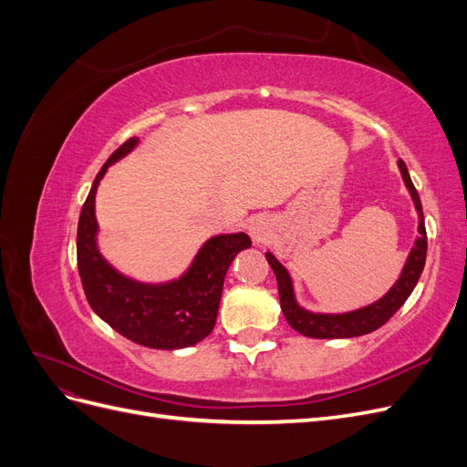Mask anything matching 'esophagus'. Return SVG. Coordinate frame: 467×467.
<instances>
[{"mask_svg":"<svg viewBox=\"0 0 467 467\" xmlns=\"http://www.w3.org/2000/svg\"><path fill=\"white\" fill-rule=\"evenodd\" d=\"M247 230H249V235H251V239L255 244H263L265 239L271 235V225H268V222L265 218H261V216L251 218Z\"/></svg>","mask_w":467,"mask_h":467,"instance_id":"1","label":"esophagus"}]
</instances>
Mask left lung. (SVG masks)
Instances as JSON below:
<instances>
[{"instance_id": "obj_1", "label": "left lung", "mask_w": 467, "mask_h": 467, "mask_svg": "<svg viewBox=\"0 0 467 467\" xmlns=\"http://www.w3.org/2000/svg\"><path fill=\"white\" fill-rule=\"evenodd\" d=\"M401 179L405 187L411 194L413 206L417 210V237L415 244L409 251L407 261L401 268L400 278L393 282V286L381 296L379 300L366 304L357 309H348V312H312V309L304 307L298 298H296L294 290V280L288 273V268L282 265L271 251L265 253V257L275 271L276 282H278V296H280V307L282 314H285L286 321L292 329L298 333L312 337V338H350V337H360L366 333H372L379 329L398 309L405 304V300L411 296L415 290L417 282L420 278L422 268H425L427 261V230H425V216H422V206L419 192L413 187V181L409 177L407 165L400 160L398 161Z\"/></svg>"}]
</instances>
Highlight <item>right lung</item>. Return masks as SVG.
I'll list each match as a JSON object with an SVG mask.
<instances>
[{"instance_id":"obj_1","label":"right lung","mask_w":467,"mask_h":467,"mask_svg":"<svg viewBox=\"0 0 467 467\" xmlns=\"http://www.w3.org/2000/svg\"><path fill=\"white\" fill-rule=\"evenodd\" d=\"M140 144L130 138L97 173L78 222V268L93 312L132 343L175 350L201 343L214 329L223 278L239 251L251 247L244 232L208 237L179 276L144 282L120 273L99 249L95 194L109 167Z\"/></svg>"}]
</instances>
